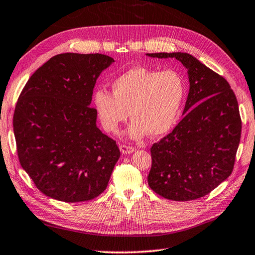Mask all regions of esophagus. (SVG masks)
Returning a JSON list of instances; mask_svg holds the SVG:
<instances>
[{"instance_id":"esophagus-1","label":"esophagus","mask_w":255,"mask_h":255,"mask_svg":"<svg viewBox=\"0 0 255 255\" xmlns=\"http://www.w3.org/2000/svg\"><path fill=\"white\" fill-rule=\"evenodd\" d=\"M120 150L123 154H131V153L135 152V147L128 146V145H126V144H121L120 145Z\"/></svg>"}]
</instances>
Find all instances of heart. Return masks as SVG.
<instances>
[{"mask_svg":"<svg viewBox=\"0 0 255 255\" xmlns=\"http://www.w3.org/2000/svg\"><path fill=\"white\" fill-rule=\"evenodd\" d=\"M186 93V82L178 71H158L133 67L112 82V93L98 89L93 96L99 119L109 132H117L129 114L128 135L139 138L167 133L177 121Z\"/></svg>","mask_w":255,"mask_h":255,"instance_id":"1","label":"heart"}]
</instances>
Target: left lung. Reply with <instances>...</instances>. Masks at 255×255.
Masks as SVG:
<instances>
[{"label":"left lung","instance_id":"8db88e82","mask_svg":"<svg viewBox=\"0 0 255 255\" xmlns=\"http://www.w3.org/2000/svg\"><path fill=\"white\" fill-rule=\"evenodd\" d=\"M147 56L179 60L188 70L190 84L184 118L150 147L148 185L169 200L201 198L235 167L242 128L236 95L225 78L189 54Z\"/></svg>","mask_w":255,"mask_h":255}]
</instances>
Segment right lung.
Instances as JSON below:
<instances>
[{
	"mask_svg": "<svg viewBox=\"0 0 255 255\" xmlns=\"http://www.w3.org/2000/svg\"><path fill=\"white\" fill-rule=\"evenodd\" d=\"M113 58L59 54L30 76L18 97L13 128L20 166L46 196L95 199L120 157L117 142L97 128L93 88Z\"/></svg>",
	"mask_w": 255,
	"mask_h": 255,
	"instance_id": "add662e5",
	"label": "right lung"
}]
</instances>
